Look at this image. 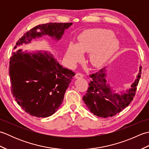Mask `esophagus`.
Returning <instances> with one entry per match:
<instances>
[{
	"instance_id": "obj_1",
	"label": "esophagus",
	"mask_w": 149,
	"mask_h": 149,
	"mask_svg": "<svg viewBox=\"0 0 149 149\" xmlns=\"http://www.w3.org/2000/svg\"><path fill=\"white\" fill-rule=\"evenodd\" d=\"M83 74H81V73H77L76 74H75V79H79V78H82V77H83Z\"/></svg>"
}]
</instances>
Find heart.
<instances>
[{"instance_id":"b5f03b06","label":"heart","mask_w":149,"mask_h":149,"mask_svg":"<svg viewBox=\"0 0 149 149\" xmlns=\"http://www.w3.org/2000/svg\"><path fill=\"white\" fill-rule=\"evenodd\" d=\"M120 43L113 31L100 28L86 29L77 36L76 43H70L65 52V59L74 65L82 58L81 53L89 52V61L95 67L105 64L119 49Z\"/></svg>"}]
</instances>
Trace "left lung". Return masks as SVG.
<instances>
[{"mask_svg":"<svg viewBox=\"0 0 149 149\" xmlns=\"http://www.w3.org/2000/svg\"><path fill=\"white\" fill-rule=\"evenodd\" d=\"M107 66L90 75L91 81L87 93L83 100L88 108L93 115L102 118L113 116L122 111L133 99L136 86L141 77V66L136 75V79L126 90L116 92V89L110 86L107 79Z\"/></svg>","mask_w":149,"mask_h":149,"instance_id":"8db88e82","label":"left lung"}]
</instances>
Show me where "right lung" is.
<instances>
[{"label": "right lung", "mask_w": 149, "mask_h": 149, "mask_svg": "<svg viewBox=\"0 0 149 149\" xmlns=\"http://www.w3.org/2000/svg\"><path fill=\"white\" fill-rule=\"evenodd\" d=\"M72 24L38 25L20 38L14 49L43 36L58 42ZM10 59L9 74L11 92L18 105L30 115L38 118L55 113L62 104L74 72L63 67L48 51L31 52L19 49L13 53Z\"/></svg>", "instance_id": "1"}]
</instances>
